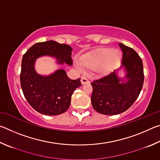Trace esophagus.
<instances>
[{
	"label": "esophagus",
	"instance_id": "1",
	"mask_svg": "<svg viewBox=\"0 0 160 160\" xmlns=\"http://www.w3.org/2000/svg\"><path fill=\"white\" fill-rule=\"evenodd\" d=\"M81 82H82V84H85V83H88L89 82V80L87 79L85 77H82V78H81Z\"/></svg>",
	"mask_w": 160,
	"mask_h": 160
}]
</instances>
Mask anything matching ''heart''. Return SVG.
Here are the masks:
<instances>
[{
    "instance_id": "1",
    "label": "heart",
    "mask_w": 160,
    "mask_h": 160,
    "mask_svg": "<svg viewBox=\"0 0 160 160\" xmlns=\"http://www.w3.org/2000/svg\"><path fill=\"white\" fill-rule=\"evenodd\" d=\"M119 59L118 51L103 48L97 52L82 56L76 65L80 70L96 68L99 72H107L117 65Z\"/></svg>"
}]
</instances>
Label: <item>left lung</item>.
I'll list each match as a JSON object with an SVG mask.
<instances>
[{
    "label": "left lung",
    "mask_w": 160,
    "mask_h": 160,
    "mask_svg": "<svg viewBox=\"0 0 160 160\" xmlns=\"http://www.w3.org/2000/svg\"><path fill=\"white\" fill-rule=\"evenodd\" d=\"M123 51L122 66L125 67L128 82L120 83L116 70L93 80L91 102L94 109L105 115L126 112L138 99L144 82L141 58L132 48L119 43Z\"/></svg>",
    "instance_id": "8db88e82"
}]
</instances>
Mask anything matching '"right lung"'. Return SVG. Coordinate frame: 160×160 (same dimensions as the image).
I'll use <instances>...</instances> for the list:
<instances>
[{
	"label": "right lung",
	"instance_id": "add662e5",
	"mask_svg": "<svg viewBox=\"0 0 160 160\" xmlns=\"http://www.w3.org/2000/svg\"><path fill=\"white\" fill-rule=\"evenodd\" d=\"M72 48L54 41L39 42L24 54L22 60L20 85L24 96L37 112L47 116L63 113L68 109L71 96L81 85L80 78L71 80L64 70L60 69L49 76L38 75L34 68L35 60L40 56H55L58 62L72 64Z\"/></svg>",
	"mask_w": 160,
	"mask_h": 160
}]
</instances>
